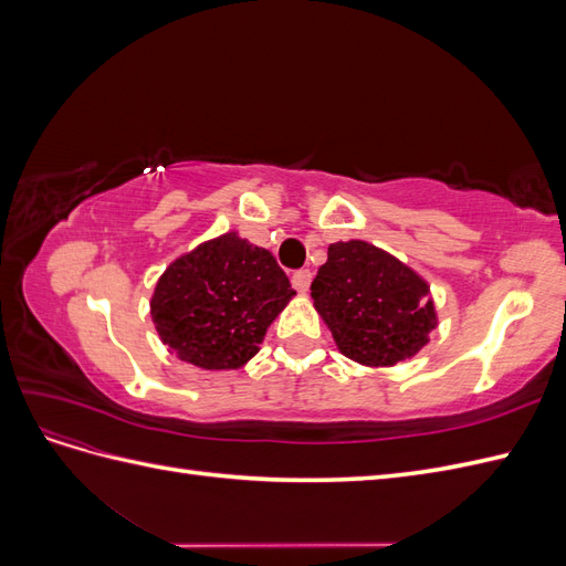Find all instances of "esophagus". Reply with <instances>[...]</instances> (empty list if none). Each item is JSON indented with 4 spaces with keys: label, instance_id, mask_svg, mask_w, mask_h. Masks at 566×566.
I'll use <instances>...</instances> for the list:
<instances>
[{
    "label": "esophagus",
    "instance_id": "1",
    "mask_svg": "<svg viewBox=\"0 0 566 566\" xmlns=\"http://www.w3.org/2000/svg\"><path fill=\"white\" fill-rule=\"evenodd\" d=\"M293 285H295L297 293H306V290H310V285H312V271L310 269L295 271L293 273Z\"/></svg>",
    "mask_w": 566,
    "mask_h": 566
}]
</instances>
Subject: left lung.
Returning a JSON list of instances; mask_svg holds the SVG:
<instances>
[{
    "label": "left lung",
    "instance_id": "1",
    "mask_svg": "<svg viewBox=\"0 0 566 566\" xmlns=\"http://www.w3.org/2000/svg\"><path fill=\"white\" fill-rule=\"evenodd\" d=\"M312 297L337 349L364 366H394L416 356L437 328L430 285L366 241L328 248Z\"/></svg>",
    "mask_w": 566,
    "mask_h": 566
}]
</instances>
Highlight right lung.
Instances as JSON below:
<instances>
[{
    "label": "right lung",
    "mask_w": 566,
    "mask_h": 566,
    "mask_svg": "<svg viewBox=\"0 0 566 566\" xmlns=\"http://www.w3.org/2000/svg\"><path fill=\"white\" fill-rule=\"evenodd\" d=\"M293 295L276 256L231 231L165 269L150 316L181 361L231 370L260 352L266 328Z\"/></svg>",
    "instance_id": "right-lung-1"
}]
</instances>
